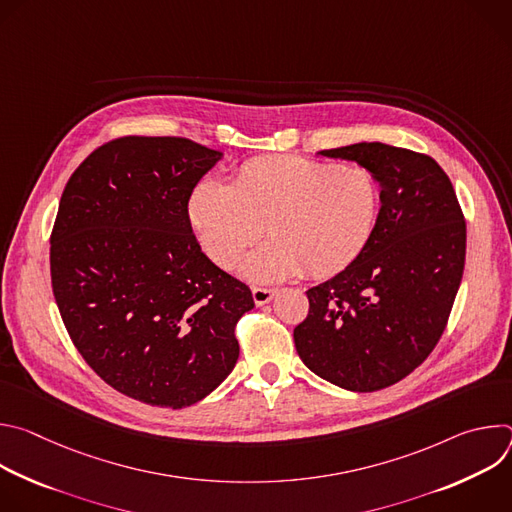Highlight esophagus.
Returning <instances> with one entry per match:
<instances>
[{"label":"esophagus","mask_w":512,"mask_h":512,"mask_svg":"<svg viewBox=\"0 0 512 512\" xmlns=\"http://www.w3.org/2000/svg\"><path fill=\"white\" fill-rule=\"evenodd\" d=\"M253 294V302L257 306H263V304H269L273 300V296L277 294V289H269V287H253L251 289Z\"/></svg>","instance_id":"esophagus-1"}]
</instances>
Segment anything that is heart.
I'll return each instance as SVG.
<instances>
[{
	"label": "heart",
	"instance_id": "b5f03b06",
	"mask_svg": "<svg viewBox=\"0 0 512 512\" xmlns=\"http://www.w3.org/2000/svg\"><path fill=\"white\" fill-rule=\"evenodd\" d=\"M381 200V182L364 166L269 156L243 164L233 186L202 180L188 214L200 247L223 269L267 231L271 241L243 261L241 273L275 283L304 267L314 277L348 267L375 233Z\"/></svg>",
	"mask_w": 512,
	"mask_h": 512
}]
</instances>
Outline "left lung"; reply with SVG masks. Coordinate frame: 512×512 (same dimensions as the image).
Masks as SVG:
<instances>
[{
  "instance_id": "left-lung-1",
  "label": "left lung",
  "mask_w": 512,
  "mask_h": 512,
  "mask_svg": "<svg viewBox=\"0 0 512 512\" xmlns=\"http://www.w3.org/2000/svg\"><path fill=\"white\" fill-rule=\"evenodd\" d=\"M381 182V214L364 251L306 291L294 342L306 367L346 391L371 393L413 373L442 338L466 261V221L433 158L379 141L320 152Z\"/></svg>"
}]
</instances>
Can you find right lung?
Instances as JSON below:
<instances>
[{
    "instance_id": "right-lung-1",
    "label": "right lung",
    "mask_w": 512,
    "mask_h": 512,
    "mask_svg": "<svg viewBox=\"0 0 512 512\" xmlns=\"http://www.w3.org/2000/svg\"><path fill=\"white\" fill-rule=\"evenodd\" d=\"M221 152L186 137L127 135L66 182L50 235L52 291L89 367L156 407L198 403L235 369L251 289L216 267L188 200Z\"/></svg>"
}]
</instances>
